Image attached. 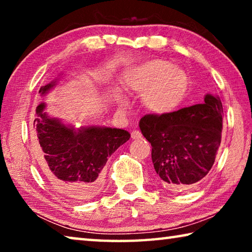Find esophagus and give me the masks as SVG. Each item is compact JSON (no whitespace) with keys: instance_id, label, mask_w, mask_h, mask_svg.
<instances>
[{"instance_id":"esophagus-1","label":"esophagus","mask_w":252,"mask_h":252,"mask_svg":"<svg viewBox=\"0 0 252 252\" xmlns=\"http://www.w3.org/2000/svg\"><path fill=\"white\" fill-rule=\"evenodd\" d=\"M131 138L133 139V140L141 139V138H142V133H141V132H140V131H138V130H134V131H132Z\"/></svg>"}]
</instances>
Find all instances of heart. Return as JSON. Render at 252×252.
<instances>
[{"label": "heart", "mask_w": 252, "mask_h": 252, "mask_svg": "<svg viewBox=\"0 0 252 252\" xmlns=\"http://www.w3.org/2000/svg\"><path fill=\"white\" fill-rule=\"evenodd\" d=\"M125 87L143 96V104L152 113H167L185 94L187 75L164 60H152L130 69L123 78Z\"/></svg>", "instance_id": "b5f03b06"}]
</instances>
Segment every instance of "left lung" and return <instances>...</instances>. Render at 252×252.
Instances as JSON below:
<instances>
[{
  "label": "left lung",
  "instance_id": "8db88e82",
  "mask_svg": "<svg viewBox=\"0 0 252 252\" xmlns=\"http://www.w3.org/2000/svg\"><path fill=\"white\" fill-rule=\"evenodd\" d=\"M222 114L219 96L207 94L202 104L141 118L140 130L151 143L153 167L162 187L183 191L203 180L220 147Z\"/></svg>",
  "mask_w": 252,
  "mask_h": 252
}]
</instances>
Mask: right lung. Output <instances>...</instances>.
Segmentation results:
<instances>
[{
  "label": "right lung",
  "mask_w": 252,
  "mask_h": 252,
  "mask_svg": "<svg viewBox=\"0 0 252 252\" xmlns=\"http://www.w3.org/2000/svg\"><path fill=\"white\" fill-rule=\"evenodd\" d=\"M57 80L41 87L42 95ZM36 106L33 127L40 148L42 172L60 193L74 201H89L100 192L102 170L108 158L130 139L126 130L105 126H83L75 130Z\"/></svg>",
  "instance_id": "add662e5"
}]
</instances>
